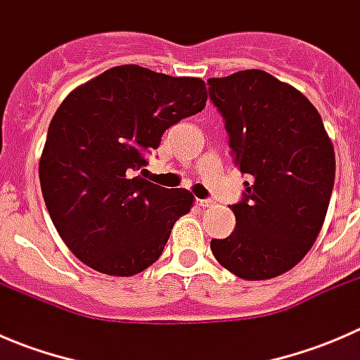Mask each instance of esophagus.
Masks as SVG:
<instances>
[{
    "label": "esophagus",
    "mask_w": 360,
    "mask_h": 360,
    "mask_svg": "<svg viewBox=\"0 0 360 360\" xmlns=\"http://www.w3.org/2000/svg\"><path fill=\"white\" fill-rule=\"evenodd\" d=\"M214 203H216V202L210 200V198H203V200H202V198H198V200H197V205H200V207H212Z\"/></svg>",
    "instance_id": "34e87169"
}]
</instances>
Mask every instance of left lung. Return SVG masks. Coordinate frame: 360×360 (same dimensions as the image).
<instances>
[{
    "mask_svg": "<svg viewBox=\"0 0 360 360\" xmlns=\"http://www.w3.org/2000/svg\"><path fill=\"white\" fill-rule=\"evenodd\" d=\"M224 120L231 157L245 181L231 205L237 226L212 238L221 266L245 281L285 274L310 250L324 224L336 160L314 104L261 69L209 78Z\"/></svg>",
    "mask_w": 360,
    "mask_h": 360,
    "instance_id": "8db88e82",
    "label": "left lung"
}]
</instances>
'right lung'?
I'll return each instance as SVG.
<instances>
[{"label": "right lung", "mask_w": 360, "mask_h": 360, "mask_svg": "<svg viewBox=\"0 0 360 360\" xmlns=\"http://www.w3.org/2000/svg\"><path fill=\"white\" fill-rule=\"evenodd\" d=\"M200 78L116 66L83 83L50 122L39 183L69 250L101 274L130 277L155 263L193 195L137 170L163 132L205 108Z\"/></svg>", "instance_id": "right-lung-1"}]
</instances>
